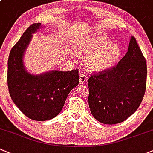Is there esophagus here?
Segmentation results:
<instances>
[{
  "instance_id": "esophagus-1",
  "label": "esophagus",
  "mask_w": 153,
  "mask_h": 153,
  "mask_svg": "<svg viewBox=\"0 0 153 153\" xmlns=\"http://www.w3.org/2000/svg\"><path fill=\"white\" fill-rule=\"evenodd\" d=\"M87 79L88 78L85 74H81L79 75V82L81 83V84H85V83L87 82Z\"/></svg>"
}]
</instances>
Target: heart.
I'll use <instances>...</instances> for the list:
<instances>
[{
    "label": "heart",
    "instance_id": "1",
    "mask_svg": "<svg viewBox=\"0 0 153 153\" xmlns=\"http://www.w3.org/2000/svg\"><path fill=\"white\" fill-rule=\"evenodd\" d=\"M76 53L79 56L88 55L86 65L88 68L94 71H102L118 62L122 51L108 37L97 35L78 41Z\"/></svg>",
    "mask_w": 153,
    "mask_h": 153
}]
</instances>
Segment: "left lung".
<instances>
[{
  "label": "left lung",
  "mask_w": 153,
  "mask_h": 153,
  "mask_svg": "<svg viewBox=\"0 0 153 153\" xmlns=\"http://www.w3.org/2000/svg\"><path fill=\"white\" fill-rule=\"evenodd\" d=\"M147 62L134 37L119 63L88 79V104L93 116L105 124L124 122L138 108L147 85Z\"/></svg>",
  "instance_id": "1"
}]
</instances>
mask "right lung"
<instances>
[{
    "label": "right lung",
    "instance_id": "obj_1",
    "mask_svg": "<svg viewBox=\"0 0 153 153\" xmlns=\"http://www.w3.org/2000/svg\"><path fill=\"white\" fill-rule=\"evenodd\" d=\"M41 23H33L12 47L8 59L7 84L14 103L30 119L46 121L62 111L70 91L79 85V70L53 71L34 76L25 70L23 53Z\"/></svg>",
    "mask_w": 153,
    "mask_h": 153
}]
</instances>
